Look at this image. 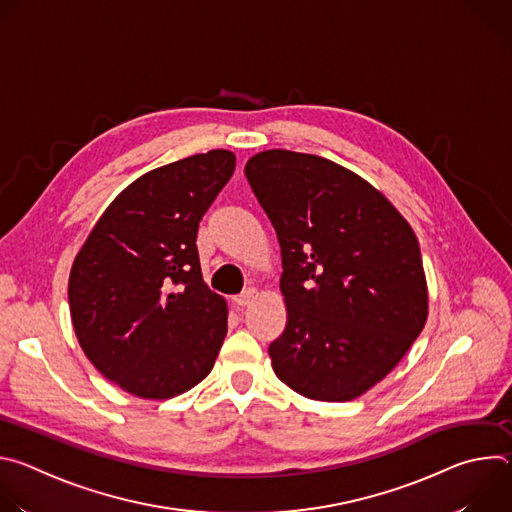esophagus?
I'll list each match as a JSON object with an SVG mask.
<instances>
[{"label":"esophagus","instance_id":"1","mask_svg":"<svg viewBox=\"0 0 512 512\" xmlns=\"http://www.w3.org/2000/svg\"><path fill=\"white\" fill-rule=\"evenodd\" d=\"M255 296H257V289H255V287H249V289H245V291H243V294L235 296V298H233V302H235V306L245 308V306H249V304L255 300Z\"/></svg>","mask_w":512,"mask_h":512}]
</instances>
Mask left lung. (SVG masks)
Listing matches in <instances>:
<instances>
[{
  "mask_svg": "<svg viewBox=\"0 0 512 512\" xmlns=\"http://www.w3.org/2000/svg\"><path fill=\"white\" fill-rule=\"evenodd\" d=\"M247 182L281 247L283 334L275 375L316 401H350L383 381L427 320L415 233L350 170L312 154L267 150Z\"/></svg>",
  "mask_w": 512,
  "mask_h": 512,
  "instance_id": "1",
  "label": "left lung"
}]
</instances>
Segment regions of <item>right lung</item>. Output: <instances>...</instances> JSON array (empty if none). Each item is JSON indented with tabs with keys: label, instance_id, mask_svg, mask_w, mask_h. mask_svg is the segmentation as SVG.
Returning <instances> with one entry per match:
<instances>
[{
	"label": "right lung",
	"instance_id": "1",
	"mask_svg": "<svg viewBox=\"0 0 512 512\" xmlns=\"http://www.w3.org/2000/svg\"><path fill=\"white\" fill-rule=\"evenodd\" d=\"M235 172L227 150L196 154L129 184L70 269L68 304L95 369L131 395L198 385L227 336V304L202 281L198 223Z\"/></svg>",
	"mask_w": 512,
	"mask_h": 512
}]
</instances>
